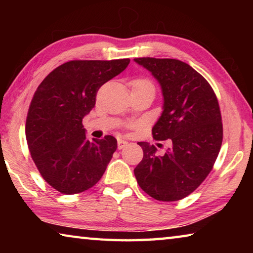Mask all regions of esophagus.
Here are the masks:
<instances>
[{
    "label": "esophagus",
    "instance_id": "obj_1",
    "mask_svg": "<svg viewBox=\"0 0 253 253\" xmlns=\"http://www.w3.org/2000/svg\"><path fill=\"white\" fill-rule=\"evenodd\" d=\"M128 145V142L126 140H123V139H118V149H123L125 148Z\"/></svg>",
    "mask_w": 253,
    "mask_h": 253
}]
</instances>
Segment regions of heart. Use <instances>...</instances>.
Here are the masks:
<instances>
[{
    "instance_id": "obj_1",
    "label": "heart",
    "mask_w": 253,
    "mask_h": 253,
    "mask_svg": "<svg viewBox=\"0 0 253 253\" xmlns=\"http://www.w3.org/2000/svg\"><path fill=\"white\" fill-rule=\"evenodd\" d=\"M144 84L153 85L151 81L147 80V79H135L131 83V87H138V85H144Z\"/></svg>"
}]
</instances>
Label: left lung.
<instances>
[{
    "label": "left lung",
    "instance_id": "obj_1",
    "mask_svg": "<svg viewBox=\"0 0 253 253\" xmlns=\"http://www.w3.org/2000/svg\"><path fill=\"white\" fill-rule=\"evenodd\" d=\"M161 84L164 105L152 134L170 139L163 156L139 142L144 156L134 169L142 190L157 201L173 202L190 195L213 169L219 155L223 126L217 98L204 77L176 59L136 58Z\"/></svg>",
    "mask_w": 253,
    "mask_h": 253
}]
</instances>
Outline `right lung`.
I'll return each mask as SVG.
<instances>
[{"label": "right lung", "instance_id": "1", "mask_svg": "<svg viewBox=\"0 0 253 253\" xmlns=\"http://www.w3.org/2000/svg\"><path fill=\"white\" fill-rule=\"evenodd\" d=\"M129 59L72 60L39 84L29 107L25 136L44 181L62 194L81 193L99 181L117 148L115 137H85L83 119L98 89L121 74Z\"/></svg>", "mask_w": 253, "mask_h": 253}]
</instances>
